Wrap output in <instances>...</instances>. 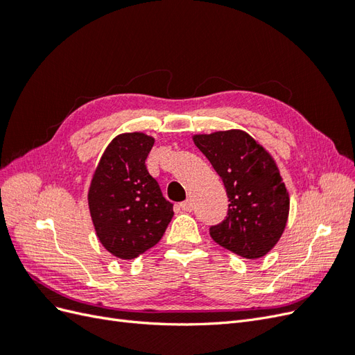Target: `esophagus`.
<instances>
[{
  "label": "esophagus",
  "mask_w": 355,
  "mask_h": 355,
  "mask_svg": "<svg viewBox=\"0 0 355 355\" xmlns=\"http://www.w3.org/2000/svg\"><path fill=\"white\" fill-rule=\"evenodd\" d=\"M180 209L184 210V211H191L192 210V201L187 200L184 202H180Z\"/></svg>",
  "instance_id": "obj_1"
}]
</instances>
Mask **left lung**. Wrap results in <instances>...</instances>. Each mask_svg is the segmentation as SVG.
<instances>
[{"label":"left lung","instance_id":"left-lung-1","mask_svg":"<svg viewBox=\"0 0 355 355\" xmlns=\"http://www.w3.org/2000/svg\"><path fill=\"white\" fill-rule=\"evenodd\" d=\"M220 176L230 198L228 216L210 228L211 239L245 259H259L284 232L290 198L275 159L243 130L192 136Z\"/></svg>","mask_w":355,"mask_h":355}]
</instances>
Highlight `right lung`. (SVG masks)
Segmentation results:
<instances>
[{
	"label": "right lung",
	"mask_w": 355,
	"mask_h": 355,
	"mask_svg": "<svg viewBox=\"0 0 355 355\" xmlns=\"http://www.w3.org/2000/svg\"><path fill=\"white\" fill-rule=\"evenodd\" d=\"M154 142L142 132L118 135L93 171L92 222L101 244L118 259H135L154 247L175 214L145 166Z\"/></svg>",
	"instance_id": "obj_1"
}]
</instances>
